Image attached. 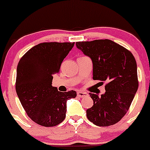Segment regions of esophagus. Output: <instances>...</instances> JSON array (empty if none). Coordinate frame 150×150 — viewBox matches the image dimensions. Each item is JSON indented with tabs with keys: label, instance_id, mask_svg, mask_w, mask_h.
<instances>
[{
	"label": "esophagus",
	"instance_id": "1",
	"mask_svg": "<svg viewBox=\"0 0 150 150\" xmlns=\"http://www.w3.org/2000/svg\"><path fill=\"white\" fill-rule=\"evenodd\" d=\"M77 96H78V97H81V98H83V97H86V96H88V93H84V92H78L77 93Z\"/></svg>",
	"mask_w": 150,
	"mask_h": 150
}]
</instances>
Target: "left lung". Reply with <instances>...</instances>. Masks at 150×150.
Segmentation results:
<instances>
[{"instance_id":"8db88e82","label":"left lung","mask_w":150,"mask_h":150,"mask_svg":"<svg viewBox=\"0 0 150 150\" xmlns=\"http://www.w3.org/2000/svg\"><path fill=\"white\" fill-rule=\"evenodd\" d=\"M76 46L91 59L93 79L107 81L104 94L90 93L93 105L86 110L88 119L98 126L117 123L128 112L139 87L134 55L108 39L77 42Z\"/></svg>"}]
</instances>
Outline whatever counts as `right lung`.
Listing matches in <instances>:
<instances>
[{
	"instance_id": "right-lung-1",
	"label": "right lung",
	"mask_w": 150,
	"mask_h": 150,
	"mask_svg": "<svg viewBox=\"0 0 150 150\" xmlns=\"http://www.w3.org/2000/svg\"><path fill=\"white\" fill-rule=\"evenodd\" d=\"M75 43H42L33 46L19 60L16 91L29 117L45 127L55 126L66 117L67 101L75 91L61 92L52 86L53 75L59 72L64 59Z\"/></svg>"
}]
</instances>
